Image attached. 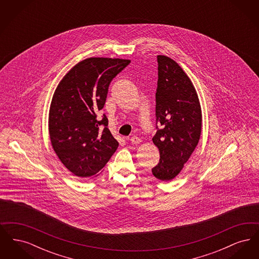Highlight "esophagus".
Listing matches in <instances>:
<instances>
[{
	"mask_svg": "<svg viewBox=\"0 0 259 259\" xmlns=\"http://www.w3.org/2000/svg\"><path fill=\"white\" fill-rule=\"evenodd\" d=\"M130 142H131L133 145H138V144L141 143V139L138 138V137H136V136H133V137H131Z\"/></svg>",
	"mask_w": 259,
	"mask_h": 259,
	"instance_id": "34e87169",
	"label": "esophagus"
}]
</instances>
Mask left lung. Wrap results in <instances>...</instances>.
I'll return each mask as SVG.
<instances>
[{"label":"left lung","instance_id":"left-lung-1","mask_svg":"<svg viewBox=\"0 0 259 259\" xmlns=\"http://www.w3.org/2000/svg\"><path fill=\"white\" fill-rule=\"evenodd\" d=\"M158 80L155 94L156 134L152 142L159 149V163L153 176L169 182L183 170L197 147L202 129V111L197 92L177 62L158 55Z\"/></svg>","mask_w":259,"mask_h":259}]
</instances>
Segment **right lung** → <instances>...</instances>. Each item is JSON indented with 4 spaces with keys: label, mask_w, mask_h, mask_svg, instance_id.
<instances>
[{
    "label": "right lung",
    "mask_w": 259,
    "mask_h": 259,
    "mask_svg": "<svg viewBox=\"0 0 259 259\" xmlns=\"http://www.w3.org/2000/svg\"><path fill=\"white\" fill-rule=\"evenodd\" d=\"M130 60L91 57L77 63L62 78L51 101L50 141L63 165L79 178L96 176L111 159L118 142L108 118H97L113 77Z\"/></svg>",
    "instance_id": "1"
}]
</instances>
